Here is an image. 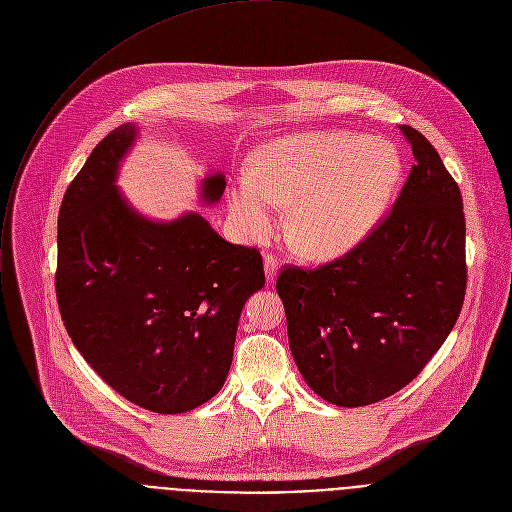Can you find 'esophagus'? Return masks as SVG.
<instances>
[{
    "mask_svg": "<svg viewBox=\"0 0 512 512\" xmlns=\"http://www.w3.org/2000/svg\"><path fill=\"white\" fill-rule=\"evenodd\" d=\"M263 265H265V279H267V283H273L277 279V267H279L277 259L273 255H265Z\"/></svg>",
    "mask_w": 512,
    "mask_h": 512,
    "instance_id": "esophagus-1",
    "label": "esophagus"
}]
</instances>
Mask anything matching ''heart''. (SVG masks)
Listing matches in <instances>:
<instances>
[{
	"label": "heart",
	"mask_w": 512,
	"mask_h": 512,
	"mask_svg": "<svg viewBox=\"0 0 512 512\" xmlns=\"http://www.w3.org/2000/svg\"><path fill=\"white\" fill-rule=\"evenodd\" d=\"M401 177L391 145L343 131L295 133L265 145L257 171L239 175L229 205L243 235L261 241L293 200L287 231L297 249L335 259L375 229Z\"/></svg>",
	"instance_id": "b5f03b06"
}]
</instances>
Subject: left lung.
<instances>
[{"label": "left lung", "instance_id": "obj_1", "mask_svg": "<svg viewBox=\"0 0 512 512\" xmlns=\"http://www.w3.org/2000/svg\"><path fill=\"white\" fill-rule=\"evenodd\" d=\"M415 165L391 213L349 253L285 267L277 293L293 359L327 403L365 407L407 387L441 349L465 301V213L429 139L399 127Z\"/></svg>", "mask_w": 512, "mask_h": 512}]
</instances>
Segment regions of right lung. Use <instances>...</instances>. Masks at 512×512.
<instances>
[{"label":"right lung","mask_w":512,"mask_h":512,"mask_svg":"<svg viewBox=\"0 0 512 512\" xmlns=\"http://www.w3.org/2000/svg\"><path fill=\"white\" fill-rule=\"evenodd\" d=\"M137 127L105 135L69 183L57 217L55 293L91 369L127 401L187 413L223 387L245 301L265 285L259 249L227 243L199 213L151 221L115 185ZM221 173L201 187L205 205Z\"/></svg>","instance_id":"right-lung-1"}]
</instances>
